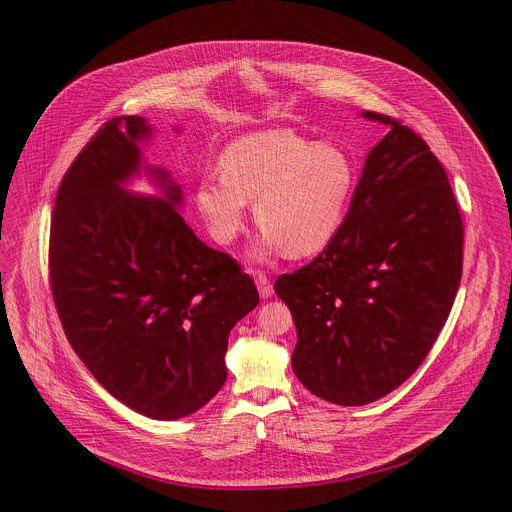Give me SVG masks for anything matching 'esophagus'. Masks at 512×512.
<instances>
[{
	"label": "esophagus",
	"instance_id": "esophagus-1",
	"mask_svg": "<svg viewBox=\"0 0 512 512\" xmlns=\"http://www.w3.org/2000/svg\"><path fill=\"white\" fill-rule=\"evenodd\" d=\"M255 283H257V289H259V296L263 300L273 296V285H271V281L267 279L265 273H255Z\"/></svg>",
	"mask_w": 512,
	"mask_h": 512
}]
</instances>
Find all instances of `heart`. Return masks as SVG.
Returning a JSON list of instances; mask_svg holds the SVG:
<instances>
[{
    "label": "heart",
    "mask_w": 512,
    "mask_h": 512,
    "mask_svg": "<svg viewBox=\"0 0 512 512\" xmlns=\"http://www.w3.org/2000/svg\"><path fill=\"white\" fill-rule=\"evenodd\" d=\"M358 184L352 154L291 129L253 131L233 139L221 156V174L196 186V206L210 235L223 245L245 229L247 202L265 231L253 249L263 259L283 249L306 257L340 231Z\"/></svg>",
    "instance_id": "heart-1"
}]
</instances>
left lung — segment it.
<instances>
[{"label": "left lung", "mask_w": 512, "mask_h": 512, "mask_svg": "<svg viewBox=\"0 0 512 512\" xmlns=\"http://www.w3.org/2000/svg\"><path fill=\"white\" fill-rule=\"evenodd\" d=\"M364 160L336 237L275 281L298 330L291 367L316 397L356 407L407 381L440 336L462 277L464 229L444 166L409 127Z\"/></svg>", "instance_id": "left-lung-1"}]
</instances>
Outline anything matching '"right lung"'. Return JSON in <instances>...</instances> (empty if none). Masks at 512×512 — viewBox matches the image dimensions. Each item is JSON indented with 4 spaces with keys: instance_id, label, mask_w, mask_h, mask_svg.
<instances>
[{
    "instance_id": "right-lung-1",
    "label": "right lung",
    "mask_w": 512,
    "mask_h": 512,
    "mask_svg": "<svg viewBox=\"0 0 512 512\" xmlns=\"http://www.w3.org/2000/svg\"><path fill=\"white\" fill-rule=\"evenodd\" d=\"M154 135L145 117H113L72 162L54 202L50 283L93 377L129 409L174 421L221 391L229 334L259 294L184 223L182 186L143 158ZM141 175L158 195L126 188Z\"/></svg>"
}]
</instances>
